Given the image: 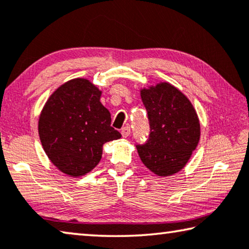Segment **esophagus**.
I'll use <instances>...</instances> for the list:
<instances>
[{"label": "esophagus", "instance_id": "34e87169", "mask_svg": "<svg viewBox=\"0 0 249 249\" xmlns=\"http://www.w3.org/2000/svg\"><path fill=\"white\" fill-rule=\"evenodd\" d=\"M121 133L123 137H128L129 134H131V127H129V126H125V127L122 128Z\"/></svg>", "mask_w": 249, "mask_h": 249}]
</instances>
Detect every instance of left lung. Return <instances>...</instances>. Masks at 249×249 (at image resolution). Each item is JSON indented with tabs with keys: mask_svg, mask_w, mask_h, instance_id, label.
Masks as SVG:
<instances>
[{
	"mask_svg": "<svg viewBox=\"0 0 249 249\" xmlns=\"http://www.w3.org/2000/svg\"><path fill=\"white\" fill-rule=\"evenodd\" d=\"M151 134L136 145L140 159L157 176L174 175L185 167L198 145L200 124L191 103L174 85L160 82L141 89Z\"/></svg>",
	"mask_w": 249,
	"mask_h": 249,
	"instance_id": "1",
	"label": "left lung"
}]
</instances>
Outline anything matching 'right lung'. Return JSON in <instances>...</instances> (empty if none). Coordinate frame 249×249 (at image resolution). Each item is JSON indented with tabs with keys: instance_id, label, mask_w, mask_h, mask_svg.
<instances>
[{
	"instance_id": "right-lung-1",
	"label": "right lung",
	"mask_w": 249,
	"mask_h": 249,
	"mask_svg": "<svg viewBox=\"0 0 249 249\" xmlns=\"http://www.w3.org/2000/svg\"><path fill=\"white\" fill-rule=\"evenodd\" d=\"M102 90L86 78H73L47 98L38 135L49 160L64 174L80 177L100 163L103 145L121 139L101 103Z\"/></svg>"
}]
</instances>
